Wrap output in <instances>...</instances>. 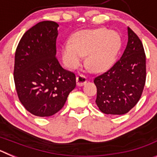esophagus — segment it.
Masks as SVG:
<instances>
[{"label": "esophagus", "mask_w": 157, "mask_h": 157, "mask_svg": "<svg viewBox=\"0 0 157 157\" xmlns=\"http://www.w3.org/2000/svg\"><path fill=\"white\" fill-rule=\"evenodd\" d=\"M87 79L83 75H79L76 77V82H77L78 86H82L86 83Z\"/></svg>", "instance_id": "obj_1"}]
</instances>
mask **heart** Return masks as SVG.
I'll return each mask as SVG.
<instances>
[{
	"mask_svg": "<svg viewBox=\"0 0 157 157\" xmlns=\"http://www.w3.org/2000/svg\"><path fill=\"white\" fill-rule=\"evenodd\" d=\"M121 46L118 33L108 29L85 30L75 34L73 41H67L62 52L64 64L76 68L86 55V66L93 71L106 70L113 62Z\"/></svg>",
	"mask_w": 157,
	"mask_h": 157,
	"instance_id": "heart-1",
	"label": "heart"
}]
</instances>
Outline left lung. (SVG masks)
Segmentation results:
<instances>
[{"mask_svg":"<svg viewBox=\"0 0 157 157\" xmlns=\"http://www.w3.org/2000/svg\"><path fill=\"white\" fill-rule=\"evenodd\" d=\"M125 50L113 66L94 79L96 104L105 114L123 115L138 103L146 78L145 54L139 37L127 27Z\"/></svg>","mask_w":157,"mask_h":157,"instance_id":"8db88e82","label":"left lung"}]
</instances>
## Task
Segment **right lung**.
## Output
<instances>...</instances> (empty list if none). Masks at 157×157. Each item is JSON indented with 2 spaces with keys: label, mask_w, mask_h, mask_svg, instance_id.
Returning <instances> with one entry per match:
<instances>
[{
  "label": "right lung",
  "mask_w": 157,
  "mask_h": 157,
  "mask_svg": "<svg viewBox=\"0 0 157 157\" xmlns=\"http://www.w3.org/2000/svg\"><path fill=\"white\" fill-rule=\"evenodd\" d=\"M58 27L53 21L37 23L23 34L15 54L19 99L29 112L40 117L59 112L76 86L74 73L64 70L56 57Z\"/></svg>",
  "instance_id": "right-lung-1"
}]
</instances>
